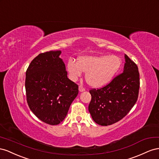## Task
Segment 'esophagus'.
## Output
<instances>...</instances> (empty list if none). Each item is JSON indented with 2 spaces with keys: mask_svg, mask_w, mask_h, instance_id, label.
<instances>
[{
  "mask_svg": "<svg viewBox=\"0 0 159 159\" xmlns=\"http://www.w3.org/2000/svg\"><path fill=\"white\" fill-rule=\"evenodd\" d=\"M79 91H80V92H83V91H84V90H85V89L83 87L82 85L79 86Z\"/></svg>",
  "mask_w": 159,
  "mask_h": 159,
  "instance_id": "34e87169",
  "label": "esophagus"
}]
</instances>
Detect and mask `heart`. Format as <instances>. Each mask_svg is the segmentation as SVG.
<instances>
[{"label": "heart", "mask_w": 159, "mask_h": 159, "mask_svg": "<svg viewBox=\"0 0 159 159\" xmlns=\"http://www.w3.org/2000/svg\"><path fill=\"white\" fill-rule=\"evenodd\" d=\"M121 66L119 57L115 55L80 57L78 62L69 60L67 69L72 79L87 72L86 80L94 87H100L107 84L112 79Z\"/></svg>", "instance_id": "b5f03b06"}]
</instances>
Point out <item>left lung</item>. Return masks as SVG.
Segmentation results:
<instances>
[{
	"mask_svg": "<svg viewBox=\"0 0 159 159\" xmlns=\"http://www.w3.org/2000/svg\"><path fill=\"white\" fill-rule=\"evenodd\" d=\"M123 72L105 87L89 90V111L93 120L101 126L111 125L128 114L137 102L140 79L137 65L125 54Z\"/></svg>",
	"mask_w": 159,
	"mask_h": 159,
	"instance_id": "1",
	"label": "left lung"
}]
</instances>
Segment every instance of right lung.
I'll return each instance as SVG.
<instances>
[{"instance_id":"right-lung-1","label":"right lung","mask_w":159,"mask_h":159,"mask_svg":"<svg viewBox=\"0 0 159 159\" xmlns=\"http://www.w3.org/2000/svg\"><path fill=\"white\" fill-rule=\"evenodd\" d=\"M61 51L39 54L26 71V101L31 111L40 120L51 125L65 119L79 86L67 77Z\"/></svg>"}]
</instances>
